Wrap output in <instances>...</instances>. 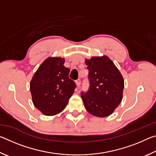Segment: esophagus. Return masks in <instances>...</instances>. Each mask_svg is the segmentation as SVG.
<instances>
[{"mask_svg": "<svg viewBox=\"0 0 156 156\" xmlns=\"http://www.w3.org/2000/svg\"><path fill=\"white\" fill-rule=\"evenodd\" d=\"M76 84H77V86L78 87H80V84H81V80H80V79H78L76 81Z\"/></svg>", "mask_w": 156, "mask_h": 156, "instance_id": "1", "label": "esophagus"}]
</instances>
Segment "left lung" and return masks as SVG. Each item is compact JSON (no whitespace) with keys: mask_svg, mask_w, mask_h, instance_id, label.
<instances>
[{"mask_svg":"<svg viewBox=\"0 0 156 156\" xmlns=\"http://www.w3.org/2000/svg\"><path fill=\"white\" fill-rule=\"evenodd\" d=\"M89 70L88 91L82 92L85 109L97 117L112 114L122 101L124 80L109 58L92 57L85 60Z\"/></svg>","mask_w":156,"mask_h":156,"instance_id":"obj_1","label":"left lung"}]
</instances>
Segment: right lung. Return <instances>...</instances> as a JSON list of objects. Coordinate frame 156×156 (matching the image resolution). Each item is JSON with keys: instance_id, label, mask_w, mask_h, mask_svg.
Returning a JSON list of instances; mask_svg holds the SVG:
<instances>
[{"instance_id": "right-lung-1", "label": "right lung", "mask_w": 156, "mask_h": 156, "mask_svg": "<svg viewBox=\"0 0 156 156\" xmlns=\"http://www.w3.org/2000/svg\"><path fill=\"white\" fill-rule=\"evenodd\" d=\"M65 59L48 58L34 73L30 83L33 103L46 115L62 112L76 87L69 78L70 69L64 66Z\"/></svg>"}]
</instances>
